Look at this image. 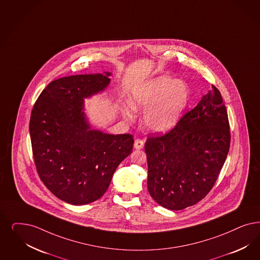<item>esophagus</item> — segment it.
<instances>
[{"label": "esophagus", "mask_w": 260, "mask_h": 260, "mask_svg": "<svg viewBox=\"0 0 260 260\" xmlns=\"http://www.w3.org/2000/svg\"><path fill=\"white\" fill-rule=\"evenodd\" d=\"M144 142L141 139H135V148L136 150H141L143 149Z\"/></svg>", "instance_id": "esophagus-1"}]
</instances>
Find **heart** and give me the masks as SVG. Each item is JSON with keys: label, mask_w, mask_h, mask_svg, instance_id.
Listing matches in <instances>:
<instances>
[{"label": "heart", "mask_w": 260, "mask_h": 260, "mask_svg": "<svg viewBox=\"0 0 260 260\" xmlns=\"http://www.w3.org/2000/svg\"><path fill=\"white\" fill-rule=\"evenodd\" d=\"M188 101V86L184 81L158 76L134 87L129 105L122 108V114L126 122L132 123L135 111H145V128L152 134H166L178 124Z\"/></svg>", "instance_id": "b5f03b06"}]
</instances>
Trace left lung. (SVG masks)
<instances>
[{
  "label": "left lung",
  "mask_w": 260,
  "mask_h": 260,
  "mask_svg": "<svg viewBox=\"0 0 260 260\" xmlns=\"http://www.w3.org/2000/svg\"><path fill=\"white\" fill-rule=\"evenodd\" d=\"M230 143L228 112L220 91L212 85L167 135L147 139L150 195L170 210L197 204L213 187Z\"/></svg>",
  "instance_id": "left-lung-1"
}]
</instances>
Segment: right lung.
Wrapping results in <instances>:
<instances>
[{
    "label": "right lung",
    "instance_id": "right-lung-1",
    "mask_svg": "<svg viewBox=\"0 0 260 260\" xmlns=\"http://www.w3.org/2000/svg\"><path fill=\"white\" fill-rule=\"evenodd\" d=\"M110 76L105 72L52 81L31 111L29 135L37 173L55 197L70 205L102 197L118 165L133 151V135L95 129L84 113V100L107 89Z\"/></svg>",
    "mask_w": 260,
    "mask_h": 260
}]
</instances>
